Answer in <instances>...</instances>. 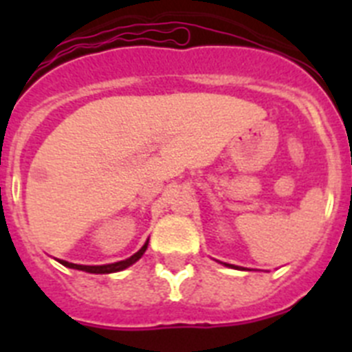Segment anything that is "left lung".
<instances>
[{
  "label": "left lung",
  "instance_id": "left-lung-1",
  "mask_svg": "<svg viewBox=\"0 0 352 352\" xmlns=\"http://www.w3.org/2000/svg\"><path fill=\"white\" fill-rule=\"evenodd\" d=\"M223 264H226V263H223ZM226 266H232V264H226Z\"/></svg>",
  "mask_w": 352,
  "mask_h": 352
}]
</instances>
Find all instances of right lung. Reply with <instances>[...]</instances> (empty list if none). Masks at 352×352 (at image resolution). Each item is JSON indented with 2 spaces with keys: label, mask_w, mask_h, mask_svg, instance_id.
<instances>
[{
  "label": "right lung",
  "mask_w": 352,
  "mask_h": 352,
  "mask_svg": "<svg viewBox=\"0 0 352 352\" xmlns=\"http://www.w3.org/2000/svg\"><path fill=\"white\" fill-rule=\"evenodd\" d=\"M146 248H148V241H146L144 245L141 247V250L135 252L132 257H129V259L125 261H118V263H113V264H102V266H84V264H74V263H68V261H60L63 266H67V268H72V270H80V272H88V273H96V275H102V273H116V272H121V270L129 268V266H132L133 263H138L139 259L142 257V254L146 252Z\"/></svg>",
  "instance_id": "obj_1"
}]
</instances>
